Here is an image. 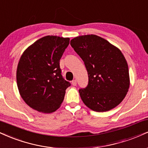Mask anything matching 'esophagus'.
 I'll return each instance as SVG.
<instances>
[{
  "instance_id": "obj_1",
  "label": "esophagus",
  "mask_w": 148,
  "mask_h": 148,
  "mask_svg": "<svg viewBox=\"0 0 148 148\" xmlns=\"http://www.w3.org/2000/svg\"><path fill=\"white\" fill-rule=\"evenodd\" d=\"M72 85H74V86H76V84H77L76 80H73V81H72Z\"/></svg>"
}]
</instances>
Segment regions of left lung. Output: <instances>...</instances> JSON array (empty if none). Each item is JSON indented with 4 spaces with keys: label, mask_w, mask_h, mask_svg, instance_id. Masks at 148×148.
Wrapping results in <instances>:
<instances>
[{
    "label": "left lung",
    "mask_w": 148,
    "mask_h": 148,
    "mask_svg": "<svg viewBox=\"0 0 148 148\" xmlns=\"http://www.w3.org/2000/svg\"><path fill=\"white\" fill-rule=\"evenodd\" d=\"M70 45L83 60L88 72V84L79 90L85 106L99 112L118 106L130 86L128 65L121 51L94 34L76 37Z\"/></svg>",
    "instance_id": "8db88e82"
}]
</instances>
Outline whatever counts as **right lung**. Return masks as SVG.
Here are the masks:
<instances>
[{"label":"right lung","instance_id":"1","mask_svg":"<svg viewBox=\"0 0 148 148\" xmlns=\"http://www.w3.org/2000/svg\"><path fill=\"white\" fill-rule=\"evenodd\" d=\"M69 44V38L47 36L21 56L16 71L18 88L25 102L35 110L53 112L63 101L71 83L62 76L60 60Z\"/></svg>","mask_w":148,"mask_h":148}]
</instances>
